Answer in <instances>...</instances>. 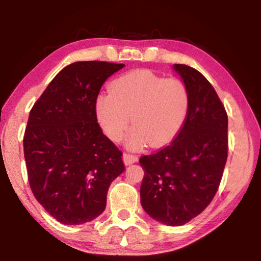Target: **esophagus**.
Here are the masks:
<instances>
[{"mask_svg": "<svg viewBox=\"0 0 261 261\" xmlns=\"http://www.w3.org/2000/svg\"><path fill=\"white\" fill-rule=\"evenodd\" d=\"M123 161H124L125 166H130V165H132V163L138 161V158H137L136 155H132V154H129V153H124L123 154Z\"/></svg>", "mask_w": 261, "mask_h": 261, "instance_id": "34e87169", "label": "esophagus"}]
</instances>
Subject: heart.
<instances>
[{"label":"heart","mask_w":261,"mask_h":261,"mask_svg":"<svg viewBox=\"0 0 261 261\" xmlns=\"http://www.w3.org/2000/svg\"><path fill=\"white\" fill-rule=\"evenodd\" d=\"M188 87L178 78H162L149 70H134L110 84L109 93L95 100V114L105 134L120 141L129 126L134 129L126 146L140 149L147 144L162 146L173 140L187 120Z\"/></svg>","instance_id":"b5f03b06"}]
</instances>
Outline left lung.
<instances>
[{
    "instance_id": "obj_1",
    "label": "left lung",
    "mask_w": 261,
    "mask_h": 261,
    "mask_svg": "<svg viewBox=\"0 0 261 261\" xmlns=\"http://www.w3.org/2000/svg\"><path fill=\"white\" fill-rule=\"evenodd\" d=\"M188 87L187 120L169 146L140 158L144 211L167 226H182L213 199L228 156V116L211 83L185 64H174Z\"/></svg>"
}]
</instances>
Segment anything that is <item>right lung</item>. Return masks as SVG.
<instances>
[{
    "mask_svg": "<svg viewBox=\"0 0 261 261\" xmlns=\"http://www.w3.org/2000/svg\"><path fill=\"white\" fill-rule=\"evenodd\" d=\"M122 68L74 62L56 74L30 112L24 136L30 187L63 224L98 218L110 184L125 169L122 152L103 135L95 114L101 86Z\"/></svg>",
    "mask_w": 261,
    "mask_h": 261,
    "instance_id": "1",
    "label": "right lung"
}]
</instances>
